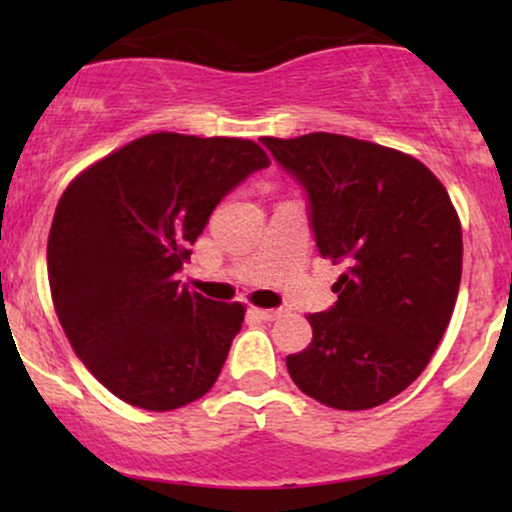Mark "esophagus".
Instances as JSON below:
<instances>
[{
  "mask_svg": "<svg viewBox=\"0 0 512 512\" xmlns=\"http://www.w3.org/2000/svg\"><path fill=\"white\" fill-rule=\"evenodd\" d=\"M250 313L255 317H260V320H276V317H281V310H267V308H250Z\"/></svg>",
  "mask_w": 512,
  "mask_h": 512,
  "instance_id": "obj_1",
  "label": "esophagus"
}]
</instances>
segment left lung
<instances>
[{
    "instance_id": "8db88e82",
    "label": "left lung",
    "mask_w": 512,
    "mask_h": 512,
    "mask_svg": "<svg viewBox=\"0 0 512 512\" xmlns=\"http://www.w3.org/2000/svg\"><path fill=\"white\" fill-rule=\"evenodd\" d=\"M308 192L317 250L346 272L337 303L308 315L313 342L286 356L291 380L327 407L385 404L438 349L462 276V226L424 163L387 146L313 132L262 137Z\"/></svg>"
}]
</instances>
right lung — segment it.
Returning <instances> with one entry per match:
<instances>
[{"label": "right lung", "mask_w": 512, "mask_h": 512, "mask_svg": "<svg viewBox=\"0 0 512 512\" xmlns=\"http://www.w3.org/2000/svg\"><path fill=\"white\" fill-rule=\"evenodd\" d=\"M267 166L250 139L156 132L69 182L48 238L52 303L115 397L170 411L216 383L245 305L209 301L175 274L216 204Z\"/></svg>", "instance_id": "1"}]
</instances>
